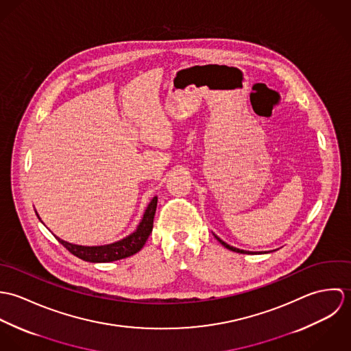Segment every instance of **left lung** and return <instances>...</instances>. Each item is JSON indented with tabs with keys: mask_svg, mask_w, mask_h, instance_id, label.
<instances>
[{
	"mask_svg": "<svg viewBox=\"0 0 351 351\" xmlns=\"http://www.w3.org/2000/svg\"><path fill=\"white\" fill-rule=\"evenodd\" d=\"M213 235H215V234H213ZM215 238H216V239H217V241H219V242H220V243H221V245H223L226 249H228V250L231 251H235V252H241V254H266V252H267V251L241 250V249H237V247H234V246H230L228 243H226L224 241H221V239H220L217 235H215ZM269 252H270V251H269Z\"/></svg>",
	"mask_w": 351,
	"mask_h": 351,
	"instance_id": "8db88e82",
	"label": "left lung"
}]
</instances>
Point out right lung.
Returning <instances> with one entry per match:
<instances>
[{"instance_id": "add662e5", "label": "right lung", "mask_w": 351, "mask_h": 351, "mask_svg": "<svg viewBox=\"0 0 351 351\" xmlns=\"http://www.w3.org/2000/svg\"><path fill=\"white\" fill-rule=\"evenodd\" d=\"M156 202H158V197L155 196L150 201V204L147 205V208L143 213V217H142L141 223L138 224L136 230L132 234L127 235L125 238H123L117 242L101 245V246H82V245H74V243L66 242V241L58 238L56 235H55V238L71 254H74L75 256H78L86 262L104 263V262H113V261H119V259L131 256V255L136 254L138 251L142 250V247L145 246L146 241L150 237L152 224H154V215L156 210ZM36 215H38V212H36ZM38 217L40 220L39 215H38Z\"/></svg>"}]
</instances>
